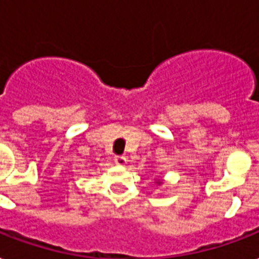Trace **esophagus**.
<instances>
[{
  "label": "esophagus",
  "mask_w": 259,
  "mask_h": 259,
  "mask_svg": "<svg viewBox=\"0 0 259 259\" xmlns=\"http://www.w3.org/2000/svg\"><path fill=\"white\" fill-rule=\"evenodd\" d=\"M115 163L119 166H125L127 165V157L125 155H116Z\"/></svg>",
  "instance_id": "1"
}]
</instances>
